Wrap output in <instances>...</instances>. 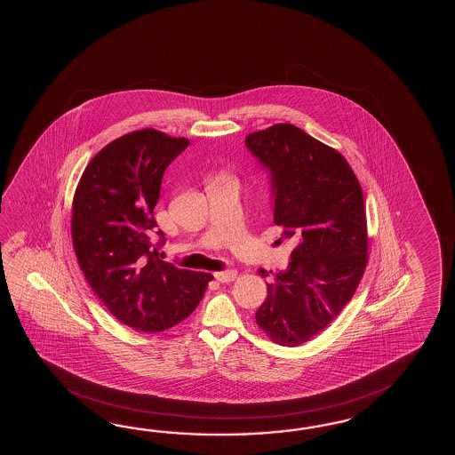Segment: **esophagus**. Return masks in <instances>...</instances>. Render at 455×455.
Masks as SVG:
<instances>
[{"label":"esophagus","instance_id":"34e87169","mask_svg":"<svg viewBox=\"0 0 455 455\" xmlns=\"http://www.w3.org/2000/svg\"><path fill=\"white\" fill-rule=\"evenodd\" d=\"M235 276H237V273L234 270L216 271L214 273V278L220 283H229V281H234Z\"/></svg>","mask_w":455,"mask_h":455}]
</instances>
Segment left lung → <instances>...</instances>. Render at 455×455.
I'll return each instance as SVG.
<instances>
[{"label":"left lung","mask_w":455,"mask_h":455,"mask_svg":"<svg viewBox=\"0 0 455 455\" xmlns=\"http://www.w3.org/2000/svg\"><path fill=\"white\" fill-rule=\"evenodd\" d=\"M245 148L270 179L273 221L296 242L284 270H259L270 283L255 320L275 343L299 347L329 327L364 273L363 190L339 151L291 124L245 136Z\"/></svg>","instance_id":"obj_1"}]
</instances>
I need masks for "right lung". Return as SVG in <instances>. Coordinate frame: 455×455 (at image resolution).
<instances>
[{
  "label": "right lung",
  "mask_w": 455,
  "mask_h": 455,
  "mask_svg": "<svg viewBox=\"0 0 455 455\" xmlns=\"http://www.w3.org/2000/svg\"><path fill=\"white\" fill-rule=\"evenodd\" d=\"M187 146V138L151 128L122 136L92 157L73 200V245L91 290L114 317L141 331L187 319L213 280L159 253L167 237L155 206L165 169Z\"/></svg>",
  "instance_id": "1"
}]
</instances>
